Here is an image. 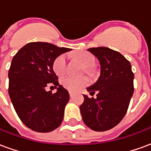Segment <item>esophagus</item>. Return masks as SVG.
I'll use <instances>...</instances> for the list:
<instances>
[{
    "mask_svg": "<svg viewBox=\"0 0 151 151\" xmlns=\"http://www.w3.org/2000/svg\"><path fill=\"white\" fill-rule=\"evenodd\" d=\"M69 96H70V97H73V92L69 91Z\"/></svg>",
    "mask_w": 151,
    "mask_h": 151,
    "instance_id": "1",
    "label": "esophagus"
}]
</instances>
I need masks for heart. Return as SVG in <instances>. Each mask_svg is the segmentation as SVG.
Here are the masks:
<instances>
[{
	"label": "heart",
	"mask_w": 151,
	"mask_h": 151,
	"mask_svg": "<svg viewBox=\"0 0 151 151\" xmlns=\"http://www.w3.org/2000/svg\"><path fill=\"white\" fill-rule=\"evenodd\" d=\"M76 60L85 68V72L86 73H91V66L94 64L95 58L91 53L79 52L75 54ZM66 67H67V59H66L65 54H61L56 57L54 60L52 64V68L54 72L56 73L57 75L62 76L66 72ZM88 79L85 77L82 78H74L67 76L63 78L61 80V83L64 86V87L68 89L71 91H78L81 89L88 84Z\"/></svg>",
	"instance_id": "obj_1"
}]
</instances>
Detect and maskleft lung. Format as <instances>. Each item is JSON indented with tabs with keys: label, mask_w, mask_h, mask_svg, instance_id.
<instances>
[{
	"label": "left lung",
	"mask_w": 151,
	"mask_h": 151,
	"mask_svg": "<svg viewBox=\"0 0 151 151\" xmlns=\"http://www.w3.org/2000/svg\"><path fill=\"white\" fill-rule=\"evenodd\" d=\"M88 51L98 58L100 76L87 91L97 98L83 95L80 106L82 120L92 130L103 132L117 125L126 114L133 94L134 74L129 61L120 52L105 47Z\"/></svg>",
	"instance_id": "8db88e82"
}]
</instances>
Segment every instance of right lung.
Returning a JSON list of instances; mask_svg holds the SVG:
<instances>
[{
	"instance_id": "obj_1",
	"label": "right lung",
	"mask_w": 151,
	"mask_h": 151,
	"mask_svg": "<svg viewBox=\"0 0 151 151\" xmlns=\"http://www.w3.org/2000/svg\"><path fill=\"white\" fill-rule=\"evenodd\" d=\"M70 50L33 42L22 47L13 57L8 74L9 95L20 120L35 132H51L62 122L69 95L59 85L52 64L57 56ZM48 85H58V91L47 92Z\"/></svg>"
}]
</instances>
